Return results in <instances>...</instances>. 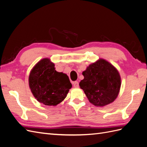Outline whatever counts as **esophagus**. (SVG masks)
<instances>
[{
  "instance_id": "34e87169",
  "label": "esophagus",
  "mask_w": 147,
  "mask_h": 147,
  "mask_svg": "<svg viewBox=\"0 0 147 147\" xmlns=\"http://www.w3.org/2000/svg\"><path fill=\"white\" fill-rule=\"evenodd\" d=\"M73 84H74V86L75 87V88H78V86H79V83H78V82H74V83H73Z\"/></svg>"
}]
</instances>
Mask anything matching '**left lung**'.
I'll return each instance as SVG.
<instances>
[{"label": "left lung", "instance_id": "obj_1", "mask_svg": "<svg viewBox=\"0 0 147 147\" xmlns=\"http://www.w3.org/2000/svg\"><path fill=\"white\" fill-rule=\"evenodd\" d=\"M79 85L90 103L104 107L113 102L119 92L121 80L118 70L109 62L100 58L87 67Z\"/></svg>", "mask_w": 147, "mask_h": 147}]
</instances>
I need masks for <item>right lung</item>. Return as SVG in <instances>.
<instances>
[{
  "mask_svg": "<svg viewBox=\"0 0 147 147\" xmlns=\"http://www.w3.org/2000/svg\"><path fill=\"white\" fill-rule=\"evenodd\" d=\"M29 85L37 101L48 106H56L63 101L72 88L67 75L57 72L49 58L41 59L33 67Z\"/></svg>",
  "mask_w": 147,
  "mask_h": 147,
  "instance_id": "add662e5",
  "label": "right lung"
}]
</instances>
